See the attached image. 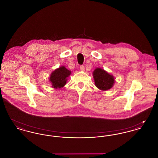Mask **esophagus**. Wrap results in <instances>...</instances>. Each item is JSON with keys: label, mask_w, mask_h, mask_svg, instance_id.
<instances>
[{"label": "esophagus", "mask_w": 158, "mask_h": 158, "mask_svg": "<svg viewBox=\"0 0 158 158\" xmlns=\"http://www.w3.org/2000/svg\"><path fill=\"white\" fill-rule=\"evenodd\" d=\"M80 69H81V70L83 71V70H85V67H84L83 66H80Z\"/></svg>", "instance_id": "1"}]
</instances>
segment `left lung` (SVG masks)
Returning <instances> with one entry per match:
<instances>
[{
    "label": "left lung",
    "mask_w": 158,
    "mask_h": 158,
    "mask_svg": "<svg viewBox=\"0 0 158 158\" xmlns=\"http://www.w3.org/2000/svg\"><path fill=\"white\" fill-rule=\"evenodd\" d=\"M93 77L96 87L101 90H109L115 83L114 76L101 68H96L93 72Z\"/></svg>",
    "instance_id": "obj_1"
}]
</instances>
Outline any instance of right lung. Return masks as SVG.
Masks as SVG:
<instances>
[{
	"instance_id": "right-lung-1",
	"label": "right lung",
	"mask_w": 158,
	"mask_h": 158,
	"mask_svg": "<svg viewBox=\"0 0 158 158\" xmlns=\"http://www.w3.org/2000/svg\"><path fill=\"white\" fill-rule=\"evenodd\" d=\"M71 75V71L62 66L55 69L51 73L49 81L52 83V87L58 89L62 88L68 81V77Z\"/></svg>"
}]
</instances>
